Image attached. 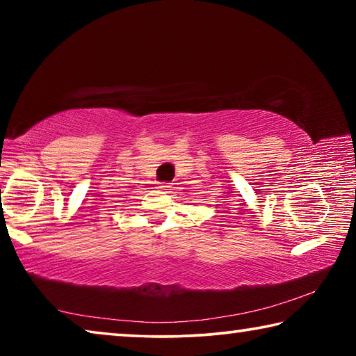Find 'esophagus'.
Wrapping results in <instances>:
<instances>
[{
	"label": "esophagus",
	"instance_id": "1",
	"mask_svg": "<svg viewBox=\"0 0 356 356\" xmlns=\"http://www.w3.org/2000/svg\"><path fill=\"white\" fill-rule=\"evenodd\" d=\"M160 188H161V190H170V188H171V185L168 184V182H163V184L160 185Z\"/></svg>",
	"mask_w": 356,
	"mask_h": 356
}]
</instances>
